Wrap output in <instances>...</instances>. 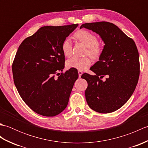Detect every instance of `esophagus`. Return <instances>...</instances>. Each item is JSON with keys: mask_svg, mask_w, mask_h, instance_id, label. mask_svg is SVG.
<instances>
[{"mask_svg": "<svg viewBox=\"0 0 148 148\" xmlns=\"http://www.w3.org/2000/svg\"><path fill=\"white\" fill-rule=\"evenodd\" d=\"M78 74H79V77H81V75L83 74V72L81 71H78Z\"/></svg>", "mask_w": 148, "mask_h": 148, "instance_id": "1", "label": "esophagus"}]
</instances>
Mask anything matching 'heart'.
I'll use <instances>...</instances> for the list:
<instances>
[{
    "label": "heart",
    "mask_w": 148,
    "mask_h": 148,
    "mask_svg": "<svg viewBox=\"0 0 148 148\" xmlns=\"http://www.w3.org/2000/svg\"><path fill=\"white\" fill-rule=\"evenodd\" d=\"M75 37L83 42L88 48V53L93 58H97L101 54L102 48L98 43V39L92 32L85 30L77 31L74 34ZM62 51L65 56H70L72 54V42L71 39L67 37L62 43ZM91 59L85 57H79L74 56L69 59L66 63L68 69H74L79 71H82L91 64Z\"/></svg>",
    "instance_id": "b5f03b06"
}]
</instances>
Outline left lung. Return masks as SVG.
<instances>
[{
  "mask_svg": "<svg viewBox=\"0 0 148 148\" xmlns=\"http://www.w3.org/2000/svg\"><path fill=\"white\" fill-rule=\"evenodd\" d=\"M81 28L99 34L105 45L99 61L90 69L95 75L81 76L88 83L86 102L96 112H114L130 98L139 80V55L136 43L109 22L86 23ZM104 76L107 78L102 81Z\"/></svg>",
  "mask_w": 148,
  "mask_h": 148,
  "instance_id": "obj_1",
  "label": "left lung"
}]
</instances>
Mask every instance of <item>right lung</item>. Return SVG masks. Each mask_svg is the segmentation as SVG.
Here are the masks:
<instances>
[{
  "label": "right lung",
  "instance_id": "obj_1",
  "mask_svg": "<svg viewBox=\"0 0 148 148\" xmlns=\"http://www.w3.org/2000/svg\"><path fill=\"white\" fill-rule=\"evenodd\" d=\"M77 26H44L19 46L12 66L14 83L21 99L37 114L55 116L67 106L77 71L70 69L57 78L55 74L65 67L62 43Z\"/></svg>",
  "mask_w": 148,
  "mask_h": 148
}]
</instances>
